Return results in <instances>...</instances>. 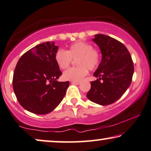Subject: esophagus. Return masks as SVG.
Masks as SVG:
<instances>
[{
  "mask_svg": "<svg viewBox=\"0 0 151 151\" xmlns=\"http://www.w3.org/2000/svg\"><path fill=\"white\" fill-rule=\"evenodd\" d=\"M71 83L72 84H74V85H79V84H80V82H77V81H72Z\"/></svg>",
  "mask_w": 151,
  "mask_h": 151,
  "instance_id": "esophagus-1",
  "label": "esophagus"
}]
</instances>
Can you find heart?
I'll return each instance as SVG.
<instances>
[{"instance_id":"b5f03b06","label":"heart","mask_w":151,"mask_h":151,"mask_svg":"<svg viewBox=\"0 0 151 151\" xmlns=\"http://www.w3.org/2000/svg\"><path fill=\"white\" fill-rule=\"evenodd\" d=\"M76 60L77 68H72L65 70L63 78L66 81L79 82L88 73V70H92L99 65L101 53L94 49L91 44L83 41L72 43L68 49H59L55 54V61L62 70L66 69L71 64L72 59Z\"/></svg>"}]
</instances>
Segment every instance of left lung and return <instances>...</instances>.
<instances>
[{"instance_id":"8db88e82","label":"left lung","mask_w":151,"mask_h":151,"mask_svg":"<svg viewBox=\"0 0 151 151\" xmlns=\"http://www.w3.org/2000/svg\"><path fill=\"white\" fill-rule=\"evenodd\" d=\"M92 41L99 47L102 58L94 73L97 79L90 82L87 97L94 103L107 106L117 101L129 88L134 73L133 62L126 46L117 40L96 35Z\"/></svg>"}]
</instances>
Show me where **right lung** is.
<instances>
[{"mask_svg":"<svg viewBox=\"0 0 151 151\" xmlns=\"http://www.w3.org/2000/svg\"><path fill=\"white\" fill-rule=\"evenodd\" d=\"M58 48L55 42L39 44L25 52L15 68L14 92L22 107L32 113L55 110L69 86V81H57L62 74L55 61Z\"/></svg>","mask_w":151,"mask_h":151,"instance_id":"right-lung-1","label":"right lung"}]
</instances>
